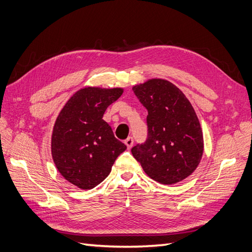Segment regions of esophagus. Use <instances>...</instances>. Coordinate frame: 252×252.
I'll list each match as a JSON object with an SVG mask.
<instances>
[{"label": "esophagus", "mask_w": 252, "mask_h": 252, "mask_svg": "<svg viewBox=\"0 0 252 252\" xmlns=\"http://www.w3.org/2000/svg\"><path fill=\"white\" fill-rule=\"evenodd\" d=\"M124 143H125V145H126L128 149L131 148V147L133 146V138H132V136H129V138H127V139L125 140Z\"/></svg>", "instance_id": "obj_1"}]
</instances>
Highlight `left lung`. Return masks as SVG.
<instances>
[{
    "label": "left lung",
    "instance_id": "left-lung-1",
    "mask_svg": "<svg viewBox=\"0 0 252 252\" xmlns=\"http://www.w3.org/2000/svg\"><path fill=\"white\" fill-rule=\"evenodd\" d=\"M148 111L147 139L131 148L147 175L171 185L191 174L203 156L202 128L188 98L172 83L151 79L132 88Z\"/></svg>",
    "mask_w": 252,
    "mask_h": 252
}]
</instances>
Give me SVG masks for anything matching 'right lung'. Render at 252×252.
<instances>
[{
  "instance_id": "obj_1",
  "label": "right lung",
  "mask_w": 252,
  "mask_h": 252,
  "mask_svg": "<svg viewBox=\"0 0 252 252\" xmlns=\"http://www.w3.org/2000/svg\"><path fill=\"white\" fill-rule=\"evenodd\" d=\"M122 94V88L86 87L61 110L52 131L51 154L59 172L74 186L93 189L100 184L126 150L103 120L105 110Z\"/></svg>"
}]
</instances>
